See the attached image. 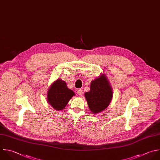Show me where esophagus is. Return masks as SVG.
Returning <instances> with one entry per match:
<instances>
[{
  "label": "esophagus",
  "mask_w": 160,
  "mask_h": 160,
  "mask_svg": "<svg viewBox=\"0 0 160 160\" xmlns=\"http://www.w3.org/2000/svg\"><path fill=\"white\" fill-rule=\"evenodd\" d=\"M77 92H78V94H79V95H82V90L81 89H78V90H77Z\"/></svg>",
  "instance_id": "1"
}]
</instances>
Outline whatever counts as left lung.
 Here are the masks:
<instances>
[{
    "instance_id": "1",
    "label": "left lung",
    "mask_w": 160,
    "mask_h": 160,
    "mask_svg": "<svg viewBox=\"0 0 160 160\" xmlns=\"http://www.w3.org/2000/svg\"><path fill=\"white\" fill-rule=\"evenodd\" d=\"M84 95L92 114L104 111L109 106L112 98V88L105 74H102L92 81L90 91L86 92Z\"/></svg>"
}]
</instances>
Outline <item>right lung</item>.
Wrapping results in <instances>:
<instances>
[{"label": "right lung", "instance_id": "add662e5", "mask_svg": "<svg viewBox=\"0 0 160 160\" xmlns=\"http://www.w3.org/2000/svg\"><path fill=\"white\" fill-rule=\"evenodd\" d=\"M74 92L67 87L66 82L58 79L50 86L48 92V102L56 110L61 111L67 105Z\"/></svg>", "mask_w": 160, "mask_h": 160}]
</instances>
